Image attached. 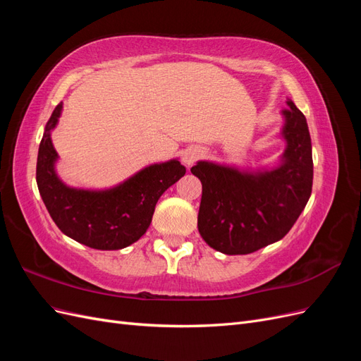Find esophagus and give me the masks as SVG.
<instances>
[{
	"label": "esophagus",
	"instance_id": "esophagus-1",
	"mask_svg": "<svg viewBox=\"0 0 361 361\" xmlns=\"http://www.w3.org/2000/svg\"><path fill=\"white\" fill-rule=\"evenodd\" d=\"M202 155H203V150H202L200 147H190V149L183 154L182 161H183L185 166H187V167H191L192 164H194L195 161H197Z\"/></svg>",
	"mask_w": 361,
	"mask_h": 361
}]
</instances>
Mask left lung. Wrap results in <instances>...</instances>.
<instances>
[{
    "instance_id": "left-lung-1",
    "label": "left lung",
    "mask_w": 361,
    "mask_h": 361,
    "mask_svg": "<svg viewBox=\"0 0 361 361\" xmlns=\"http://www.w3.org/2000/svg\"><path fill=\"white\" fill-rule=\"evenodd\" d=\"M283 110L286 141L280 164L247 171L209 161L191 169L202 182L197 227L204 243L224 255H248L285 236L307 204L313 183L307 120L295 104Z\"/></svg>"
}]
</instances>
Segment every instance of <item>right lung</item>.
Listing matches in <instances>:
<instances>
[{"label":"right lung","mask_w":361,"mask_h":361,"mask_svg":"<svg viewBox=\"0 0 361 361\" xmlns=\"http://www.w3.org/2000/svg\"><path fill=\"white\" fill-rule=\"evenodd\" d=\"M61 110L60 102L45 126L36 169L39 192L51 218L64 235L90 248L120 250L134 244L149 228L164 191L187 170L178 159H170L152 164L108 190L68 187L56 173L59 155L51 140Z\"/></svg>","instance_id":"right-lung-1"}]
</instances>
